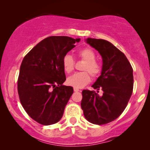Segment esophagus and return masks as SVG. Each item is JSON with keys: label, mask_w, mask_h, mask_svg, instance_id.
Masks as SVG:
<instances>
[{"label": "esophagus", "mask_w": 150, "mask_h": 150, "mask_svg": "<svg viewBox=\"0 0 150 150\" xmlns=\"http://www.w3.org/2000/svg\"><path fill=\"white\" fill-rule=\"evenodd\" d=\"M80 91V89L78 88H76V87H74V92H79Z\"/></svg>", "instance_id": "obj_1"}]
</instances>
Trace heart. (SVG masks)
<instances>
[{
	"instance_id": "heart-1",
	"label": "heart",
	"mask_w": 150,
	"mask_h": 150,
	"mask_svg": "<svg viewBox=\"0 0 150 150\" xmlns=\"http://www.w3.org/2000/svg\"><path fill=\"white\" fill-rule=\"evenodd\" d=\"M77 56L85 61V65L82 68L84 72L75 73L68 77L67 83L72 87L82 88L90 82V75L93 78H97L100 76L102 68L100 63L96 61L95 53L89 48H84L80 50L77 52ZM62 64L63 69L67 73H72L75 68V61L69 54L65 55L63 57Z\"/></svg>"
}]
</instances>
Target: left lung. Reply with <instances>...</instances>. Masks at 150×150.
<instances>
[{
    "instance_id": "8db88e82",
    "label": "left lung",
    "mask_w": 150,
    "mask_h": 150,
    "mask_svg": "<svg viewBox=\"0 0 150 150\" xmlns=\"http://www.w3.org/2000/svg\"><path fill=\"white\" fill-rule=\"evenodd\" d=\"M86 41L102 57L101 75L92 87L104 93L99 96V91L84 89L81 108L89 122L106 124L119 117L128 105L133 89L132 68L124 53L108 41L92 38Z\"/></svg>"
}]
</instances>
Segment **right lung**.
<instances>
[{
  "instance_id": "add662e5",
  "label": "right lung",
  "mask_w": 150,
  "mask_h": 150,
  "mask_svg": "<svg viewBox=\"0 0 150 150\" xmlns=\"http://www.w3.org/2000/svg\"><path fill=\"white\" fill-rule=\"evenodd\" d=\"M80 39L52 36L43 39L25 56L20 65L18 92L22 107L37 123L49 125L63 116L73 93L66 80L63 58Z\"/></svg>"
}]
</instances>
